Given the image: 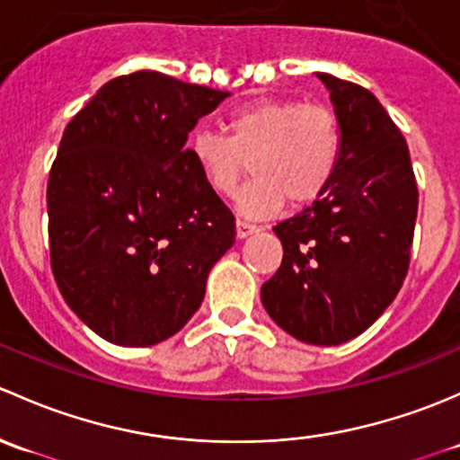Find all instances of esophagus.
<instances>
[{
  "mask_svg": "<svg viewBox=\"0 0 460 460\" xmlns=\"http://www.w3.org/2000/svg\"><path fill=\"white\" fill-rule=\"evenodd\" d=\"M259 228L254 224H250V221H236V239H245V236L254 234Z\"/></svg>",
  "mask_w": 460,
  "mask_h": 460,
  "instance_id": "1",
  "label": "esophagus"
}]
</instances>
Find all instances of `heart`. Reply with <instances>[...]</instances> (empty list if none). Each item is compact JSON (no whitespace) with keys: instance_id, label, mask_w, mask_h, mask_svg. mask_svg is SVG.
I'll use <instances>...</instances> for the list:
<instances>
[{"instance_id":"heart-1","label":"heart","mask_w":460,"mask_h":460,"mask_svg":"<svg viewBox=\"0 0 460 460\" xmlns=\"http://www.w3.org/2000/svg\"><path fill=\"white\" fill-rule=\"evenodd\" d=\"M228 137L199 128L190 155L217 195H230L250 159L254 179L239 192L245 215H270L283 201H314L332 181L341 155L334 112L316 103L261 99L230 112Z\"/></svg>"}]
</instances>
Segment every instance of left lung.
<instances>
[{"mask_svg":"<svg viewBox=\"0 0 460 460\" xmlns=\"http://www.w3.org/2000/svg\"><path fill=\"white\" fill-rule=\"evenodd\" d=\"M341 128L332 181L274 226L283 261L261 288L270 319L303 343L354 339L399 295L410 265L419 190L399 128L370 90L328 73Z\"/></svg>","mask_w":460,"mask_h":460,"instance_id":"1","label":"left lung"}]
</instances>
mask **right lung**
Masks as SVG:
<instances>
[{
	"instance_id": "1",
	"label": "right lung",
	"mask_w": 460,
	"mask_h": 460,
	"mask_svg": "<svg viewBox=\"0 0 460 460\" xmlns=\"http://www.w3.org/2000/svg\"><path fill=\"white\" fill-rule=\"evenodd\" d=\"M228 94L139 70L66 126L46 192L50 265L70 310L111 343L177 334L234 243V217L186 148Z\"/></svg>"
}]
</instances>
